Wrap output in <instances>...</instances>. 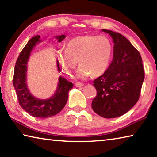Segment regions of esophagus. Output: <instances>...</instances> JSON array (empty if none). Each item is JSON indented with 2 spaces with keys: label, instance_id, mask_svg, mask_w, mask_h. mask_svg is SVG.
<instances>
[{
  "label": "esophagus",
  "instance_id": "obj_1",
  "mask_svg": "<svg viewBox=\"0 0 157 157\" xmlns=\"http://www.w3.org/2000/svg\"><path fill=\"white\" fill-rule=\"evenodd\" d=\"M75 86H76V87H82L84 86V84L81 83V82H76Z\"/></svg>",
  "mask_w": 157,
  "mask_h": 157
}]
</instances>
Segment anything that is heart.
I'll return each mask as SVG.
<instances>
[{"mask_svg": "<svg viewBox=\"0 0 157 157\" xmlns=\"http://www.w3.org/2000/svg\"><path fill=\"white\" fill-rule=\"evenodd\" d=\"M113 56V46L107 36L84 35L69 41L64 49L57 54V59L64 72L73 75L77 61L80 65L75 74L78 79L104 74L109 67Z\"/></svg>", "mask_w": 157, "mask_h": 157, "instance_id": "b5f03b06", "label": "heart"}]
</instances>
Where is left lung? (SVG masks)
Instances as JSON below:
<instances>
[{"instance_id": "obj_1", "label": "left lung", "mask_w": 157, "mask_h": 157, "mask_svg": "<svg viewBox=\"0 0 157 157\" xmlns=\"http://www.w3.org/2000/svg\"><path fill=\"white\" fill-rule=\"evenodd\" d=\"M102 31L113 39V57L108 70L94 81L97 95L91 107L99 116L113 118L136 105L145 73L141 56L128 39L111 30Z\"/></svg>"}]
</instances>
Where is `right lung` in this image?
Returning <instances> with one entry per match:
<instances>
[{
    "label": "right lung",
    "instance_id": "add662e5",
    "mask_svg": "<svg viewBox=\"0 0 157 157\" xmlns=\"http://www.w3.org/2000/svg\"><path fill=\"white\" fill-rule=\"evenodd\" d=\"M65 37V34H62L55 36V38L58 42H61ZM41 41L39 35L33 37L20 53L14 67L13 85L21 107L30 115L43 118L56 115L63 109L67 102L68 92L72 89L73 85L64 78L59 76L57 89L51 97L47 99H39L32 95L27 84L28 62L31 52ZM57 66L58 71L61 72L58 60Z\"/></svg>",
    "mask_w": 157,
    "mask_h": 157
}]
</instances>
